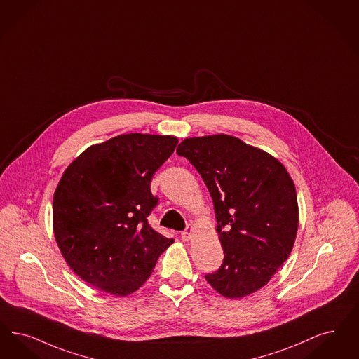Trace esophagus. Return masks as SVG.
<instances>
[{"instance_id":"34e87169","label":"esophagus","mask_w":359,"mask_h":359,"mask_svg":"<svg viewBox=\"0 0 359 359\" xmlns=\"http://www.w3.org/2000/svg\"><path fill=\"white\" fill-rule=\"evenodd\" d=\"M192 233H194V229H192V226H187L186 231L182 233L183 241L188 242V241L192 238Z\"/></svg>"}]
</instances>
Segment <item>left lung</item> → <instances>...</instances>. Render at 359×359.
<instances>
[{
    "instance_id": "1",
    "label": "left lung",
    "mask_w": 359,
    "mask_h": 359,
    "mask_svg": "<svg viewBox=\"0 0 359 359\" xmlns=\"http://www.w3.org/2000/svg\"><path fill=\"white\" fill-rule=\"evenodd\" d=\"M176 152L201 173L214 201L224 259L207 282L230 299L257 292L287 260L298 232L297 191L286 167L224 133L188 137Z\"/></svg>"
}]
</instances>
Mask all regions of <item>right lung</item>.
I'll list each match as a JSON object with an SVG mask.
<instances>
[{"label": "right lung", "instance_id": "add662e5", "mask_svg": "<svg viewBox=\"0 0 359 359\" xmlns=\"http://www.w3.org/2000/svg\"><path fill=\"white\" fill-rule=\"evenodd\" d=\"M177 143L175 136L118 135L88 147L62 173L53 195V232L65 262L86 283L127 297L173 243L147 217L158 204L152 176Z\"/></svg>", "mask_w": 359, "mask_h": 359}]
</instances>
